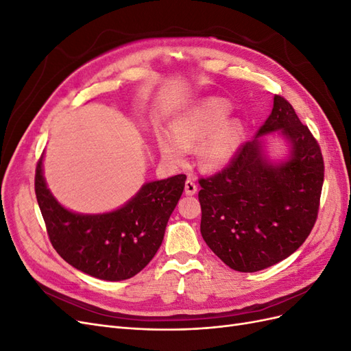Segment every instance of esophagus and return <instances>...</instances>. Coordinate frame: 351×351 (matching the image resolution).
<instances>
[{
  "instance_id": "1",
  "label": "esophagus",
  "mask_w": 351,
  "mask_h": 351,
  "mask_svg": "<svg viewBox=\"0 0 351 351\" xmlns=\"http://www.w3.org/2000/svg\"><path fill=\"white\" fill-rule=\"evenodd\" d=\"M184 192L189 196H192V195H195L197 192V186H196L193 178H187V182L184 184Z\"/></svg>"
}]
</instances>
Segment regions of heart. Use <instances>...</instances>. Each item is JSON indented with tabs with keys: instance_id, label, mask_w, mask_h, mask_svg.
Listing matches in <instances>:
<instances>
[{
	"instance_id": "b5f03b06",
	"label": "heart",
	"mask_w": 351,
	"mask_h": 351,
	"mask_svg": "<svg viewBox=\"0 0 351 351\" xmlns=\"http://www.w3.org/2000/svg\"><path fill=\"white\" fill-rule=\"evenodd\" d=\"M232 104L224 98H208L177 115L169 133H159L156 145L162 161L182 165L186 151L196 149L197 167L205 173L226 168L237 155L246 136V123L230 117Z\"/></svg>"
}]
</instances>
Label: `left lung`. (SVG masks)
<instances>
[{
	"label": "left lung",
	"mask_w": 351,
	"mask_h": 351,
	"mask_svg": "<svg viewBox=\"0 0 351 351\" xmlns=\"http://www.w3.org/2000/svg\"><path fill=\"white\" fill-rule=\"evenodd\" d=\"M287 151L272 160L266 136ZM200 232L231 269L256 272L299 249L315 226L324 184V158L289 101L275 95L268 120L221 173L202 178Z\"/></svg>",
	"instance_id": "8db88e82"
}]
</instances>
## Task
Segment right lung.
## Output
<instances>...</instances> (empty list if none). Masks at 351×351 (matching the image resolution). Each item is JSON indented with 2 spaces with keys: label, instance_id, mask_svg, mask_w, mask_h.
Masks as SVG:
<instances>
[{
  "label": "right lung",
  "instance_id": "obj_1",
  "mask_svg": "<svg viewBox=\"0 0 351 351\" xmlns=\"http://www.w3.org/2000/svg\"><path fill=\"white\" fill-rule=\"evenodd\" d=\"M38 162L35 193L52 246L76 269L105 281L129 280L152 261L164 240L168 219L184 190L186 176L145 183L120 208L79 214L51 193Z\"/></svg>",
  "mask_w": 351,
  "mask_h": 351
}]
</instances>
